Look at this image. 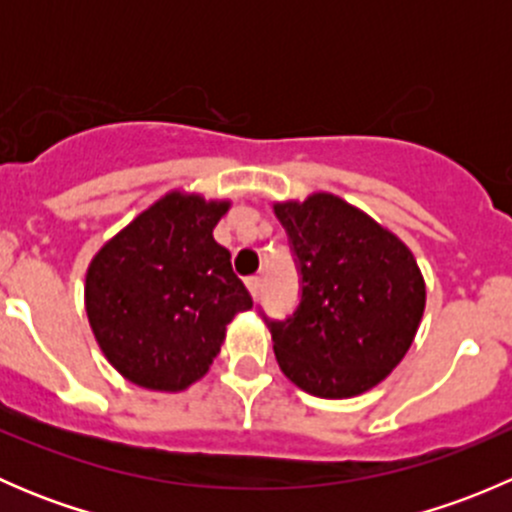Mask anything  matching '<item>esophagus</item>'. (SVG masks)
Returning <instances> with one entry per match:
<instances>
[{"instance_id":"obj_1","label":"esophagus","mask_w":512,"mask_h":512,"mask_svg":"<svg viewBox=\"0 0 512 512\" xmlns=\"http://www.w3.org/2000/svg\"><path fill=\"white\" fill-rule=\"evenodd\" d=\"M260 287H262L260 277H247V289H250V294L255 299H257V294H260Z\"/></svg>"}]
</instances>
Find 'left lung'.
I'll return each instance as SVG.
<instances>
[{
    "mask_svg": "<svg viewBox=\"0 0 512 512\" xmlns=\"http://www.w3.org/2000/svg\"><path fill=\"white\" fill-rule=\"evenodd\" d=\"M299 270V304L267 319L280 369L319 399H349L384 381L409 352L426 285L409 247L329 193L277 203Z\"/></svg>",
    "mask_w": 512,
    "mask_h": 512,
    "instance_id": "8db88e82",
    "label": "left lung"
}]
</instances>
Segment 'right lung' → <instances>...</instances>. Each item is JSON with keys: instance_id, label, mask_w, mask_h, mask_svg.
I'll use <instances>...</instances> for the list:
<instances>
[{"instance_id": "add662e5", "label": "right lung", "mask_w": 512, "mask_h": 512, "mask_svg": "<svg viewBox=\"0 0 512 512\" xmlns=\"http://www.w3.org/2000/svg\"><path fill=\"white\" fill-rule=\"evenodd\" d=\"M230 203L168 193L98 250L86 272V314L118 374L153 391L205 376L252 297L213 227Z\"/></svg>"}]
</instances>
